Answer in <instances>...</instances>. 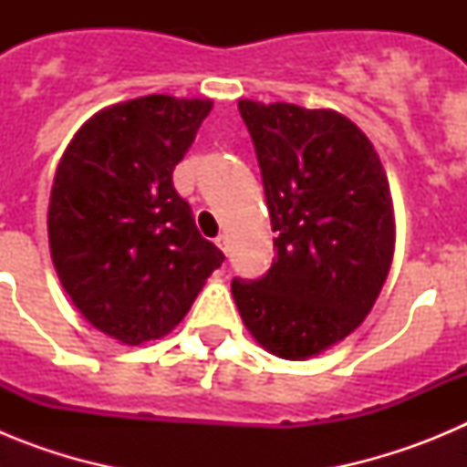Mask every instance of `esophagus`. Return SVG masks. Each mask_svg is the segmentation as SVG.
Returning a JSON list of instances; mask_svg holds the SVG:
<instances>
[{"mask_svg":"<svg viewBox=\"0 0 467 467\" xmlns=\"http://www.w3.org/2000/svg\"><path fill=\"white\" fill-rule=\"evenodd\" d=\"M214 243H217V247H220L222 253H229V241H226V236H217L214 238Z\"/></svg>","mask_w":467,"mask_h":467,"instance_id":"1","label":"esophagus"}]
</instances>
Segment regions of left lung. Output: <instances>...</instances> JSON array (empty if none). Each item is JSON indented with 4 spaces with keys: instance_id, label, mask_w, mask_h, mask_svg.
I'll list each match as a JSON object with an SVG mask.
<instances>
[{
    "instance_id": "left-lung-1",
    "label": "left lung",
    "mask_w": 467,
    "mask_h": 467,
    "mask_svg": "<svg viewBox=\"0 0 467 467\" xmlns=\"http://www.w3.org/2000/svg\"><path fill=\"white\" fill-rule=\"evenodd\" d=\"M262 171L275 257L231 292L257 344L306 360L346 339L390 271L395 217L372 142L334 109L238 100Z\"/></svg>"
}]
</instances>
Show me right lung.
I'll return each mask as SVG.
<instances>
[{"mask_svg": "<svg viewBox=\"0 0 467 467\" xmlns=\"http://www.w3.org/2000/svg\"><path fill=\"white\" fill-rule=\"evenodd\" d=\"M210 109L213 100L171 95L105 107L57 163L48 203L53 266L81 316L126 346L175 329L224 262L172 187Z\"/></svg>", "mask_w": 467, "mask_h": 467, "instance_id": "obj_1", "label": "right lung"}]
</instances>
